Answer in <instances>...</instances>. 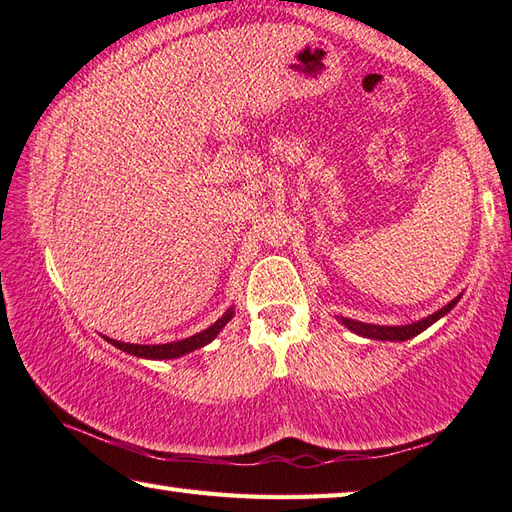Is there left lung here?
<instances>
[{
	"label": "left lung",
	"instance_id": "left-lung-1",
	"mask_svg": "<svg viewBox=\"0 0 512 512\" xmlns=\"http://www.w3.org/2000/svg\"><path fill=\"white\" fill-rule=\"evenodd\" d=\"M459 302V297H455L453 302L446 304L444 308H439L437 313L428 315L424 319H419V322L413 324H406V326H377V324H364V322H355V319H348V317H339V322H342L346 328L353 330V333L368 337V339H382V342H406L410 337H417L422 330H426L428 326H433L439 317H444L446 313H450V308H455V304Z\"/></svg>",
	"mask_w": 512,
	"mask_h": 512
}]
</instances>
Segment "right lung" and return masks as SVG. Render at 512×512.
I'll return each instance as SVG.
<instances>
[{
  "label": "right lung",
  "instance_id": "right-lung-1",
  "mask_svg": "<svg viewBox=\"0 0 512 512\" xmlns=\"http://www.w3.org/2000/svg\"><path fill=\"white\" fill-rule=\"evenodd\" d=\"M230 317H233V308H228L226 313L219 317L213 326H208L206 330H202V333H197L193 337H186V339H179V342H170V344L142 346V344L117 342V339H108V337L106 339L113 346H117L119 350H124V353L135 355V357H144V359H177V357H182L186 353H193V350L213 342V339L219 335V330H222L230 322Z\"/></svg>",
  "mask_w": 512,
  "mask_h": 512
}]
</instances>
